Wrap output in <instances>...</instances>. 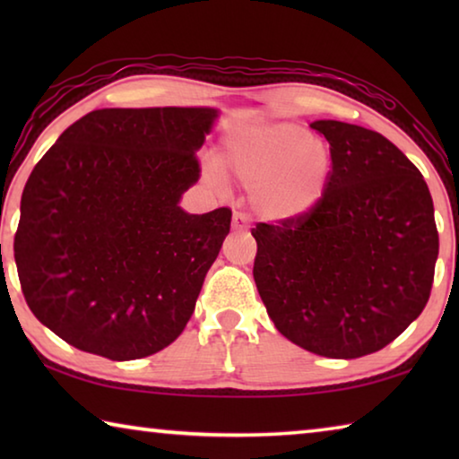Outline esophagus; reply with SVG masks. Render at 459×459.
<instances>
[{
  "instance_id": "esophagus-1",
  "label": "esophagus",
  "mask_w": 459,
  "mask_h": 459,
  "mask_svg": "<svg viewBox=\"0 0 459 459\" xmlns=\"http://www.w3.org/2000/svg\"><path fill=\"white\" fill-rule=\"evenodd\" d=\"M232 230H237V232L248 230V216H247V212L237 211L235 214H232Z\"/></svg>"
}]
</instances>
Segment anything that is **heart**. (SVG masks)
Here are the masks:
<instances>
[{
    "mask_svg": "<svg viewBox=\"0 0 459 459\" xmlns=\"http://www.w3.org/2000/svg\"><path fill=\"white\" fill-rule=\"evenodd\" d=\"M229 164L255 188V206L265 219L293 221L322 200L332 153L324 139L295 123H269L235 139Z\"/></svg>",
    "mask_w": 459,
    "mask_h": 459,
    "instance_id": "b5f03b06",
    "label": "heart"
}]
</instances>
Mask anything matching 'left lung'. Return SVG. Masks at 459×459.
I'll return each instance as SVG.
<instances>
[{
	"label": "left lung",
	"instance_id": "1",
	"mask_svg": "<svg viewBox=\"0 0 459 459\" xmlns=\"http://www.w3.org/2000/svg\"><path fill=\"white\" fill-rule=\"evenodd\" d=\"M330 143L322 200L259 222L253 277L275 328L325 359H360L407 330L429 299L439 235L419 169L377 131L314 121Z\"/></svg>",
	"mask_w": 459,
	"mask_h": 459
}]
</instances>
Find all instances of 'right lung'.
Returning a JSON list of instances; mask_svg holds the SVG:
<instances>
[{
  "instance_id": "1",
  "label": "right lung",
  "mask_w": 459,
  "mask_h": 459,
  "mask_svg": "<svg viewBox=\"0 0 459 459\" xmlns=\"http://www.w3.org/2000/svg\"><path fill=\"white\" fill-rule=\"evenodd\" d=\"M214 108H99L30 174L13 257L28 307L79 351L135 360L180 336L230 230L184 212Z\"/></svg>"
}]
</instances>
